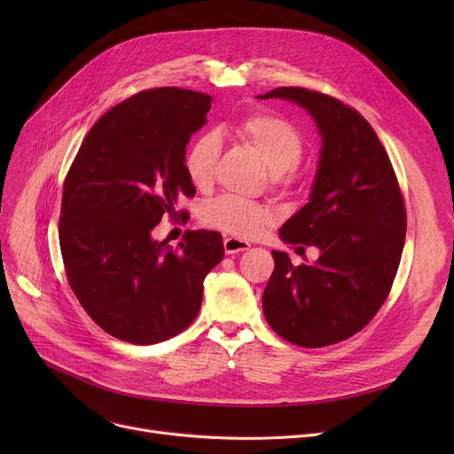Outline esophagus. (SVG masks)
Listing matches in <instances>:
<instances>
[{"label": "esophagus", "instance_id": "34e87169", "mask_svg": "<svg viewBox=\"0 0 454 454\" xmlns=\"http://www.w3.org/2000/svg\"><path fill=\"white\" fill-rule=\"evenodd\" d=\"M248 248H250V243L239 239V237H226V239H224L226 254H239V252H245Z\"/></svg>", "mask_w": 454, "mask_h": 454}]
</instances>
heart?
Segmentation results:
<instances>
[{
    "label": "heart",
    "instance_id": "obj_1",
    "mask_svg": "<svg viewBox=\"0 0 454 454\" xmlns=\"http://www.w3.org/2000/svg\"><path fill=\"white\" fill-rule=\"evenodd\" d=\"M237 136L248 145L272 173V180L281 184L287 173L303 158V137L289 121L270 114H252L235 127ZM223 137L202 132L185 153V173L195 187L206 189L213 184L217 169ZM202 221L207 226L239 237H255L272 223V211L263 204L235 195H223L209 200L202 209Z\"/></svg>",
    "mask_w": 454,
    "mask_h": 454
}]
</instances>
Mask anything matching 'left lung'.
I'll return each mask as SVG.
<instances>
[{"label":"left lung","mask_w":454,"mask_h":454,"mask_svg":"<svg viewBox=\"0 0 454 454\" xmlns=\"http://www.w3.org/2000/svg\"><path fill=\"white\" fill-rule=\"evenodd\" d=\"M257 99L301 106L322 136L309 202L279 228L281 241L317 247L320 257L294 267L274 250L263 313L296 346L337 344L361 331L392 289L407 233L394 167L366 119L335 98L293 86Z\"/></svg>","instance_id":"8db88e82"}]
</instances>
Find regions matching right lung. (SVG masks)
<instances>
[{"instance_id": "obj_1", "label": "right lung", "mask_w": 454, "mask_h": 454, "mask_svg": "<svg viewBox=\"0 0 454 454\" xmlns=\"http://www.w3.org/2000/svg\"><path fill=\"white\" fill-rule=\"evenodd\" d=\"M211 95L154 88L110 108L86 134L62 193L59 239L67 281L90 318L137 346L182 333L200 311L204 278L224 257L219 231L153 239L195 185L185 147L206 125Z\"/></svg>"}]
</instances>
